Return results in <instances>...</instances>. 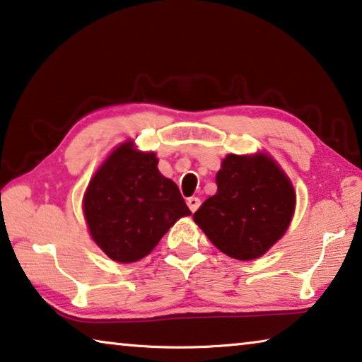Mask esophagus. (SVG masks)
<instances>
[{
  "instance_id": "34e87169",
  "label": "esophagus",
  "mask_w": 362,
  "mask_h": 362,
  "mask_svg": "<svg viewBox=\"0 0 362 362\" xmlns=\"http://www.w3.org/2000/svg\"><path fill=\"white\" fill-rule=\"evenodd\" d=\"M187 204H188V208H190V211L194 212V211L199 208V204H202V202H199V198L192 197V198L187 199Z\"/></svg>"
}]
</instances>
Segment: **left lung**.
I'll return each instance as SVG.
<instances>
[{"mask_svg": "<svg viewBox=\"0 0 362 362\" xmlns=\"http://www.w3.org/2000/svg\"><path fill=\"white\" fill-rule=\"evenodd\" d=\"M217 193L193 214L222 253L240 261L262 256L286 232L295 211L288 177L266 154H228L216 175Z\"/></svg>", "mask_w": 362, "mask_h": 362, "instance_id": "8db88e82", "label": "left lung"}]
</instances>
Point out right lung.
Wrapping results in <instances>:
<instances>
[{"mask_svg": "<svg viewBox=\"0 0 362 362\" xmlns=\"http://www.w3.org/2000/svg\"><path fill=\"white\" fill-rule=\"evenodd\" d=\"M83 214L91 238L112 261L134 262L192 212L175 183L158 170L156 154L135 151L127 141L91 179Z\"/></svg>", "mask_w": 362, "mask_h": 362, "instance_id": "add662e5", "label": "right lung"}]
</instances>
